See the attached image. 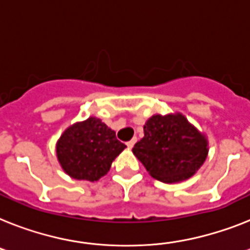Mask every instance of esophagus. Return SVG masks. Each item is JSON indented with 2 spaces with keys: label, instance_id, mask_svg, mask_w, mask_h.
Here are the masks:
<instances>
[{
  "label": "esophagus",
  "instance_id": "34e87169",
  "mask_svg": "<svg viewBox=\"0 0 250 250\" xmlns=\"http://www.w3.org/2000/svg\"><path fill=\"white\" fill-rule=\"evenodd\" d=\"M135 142H137V138H134V139L129 140V142H127V143H126L127 148H130V149H131V148L134 147V144H135Z\"/></svg>",
  "mask_w": 250,
  "mask_h": 250
}]
</instances>
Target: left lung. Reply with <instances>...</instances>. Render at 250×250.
Returning <instances> with one entry per match:
<instances>
[{"label":"left lung","mask_w":250,"mask_h":250,"mask_svg":"<svg viewBox=\"0 0 250 250\" xmlns=\"http://www.w3.org/2000/svg\"><path fill=\"white\" fill-rule=\"evenodd\" d=\"M208 143L181 113L153 115L144 125V137L133 148L149 175L164 183L187 180L207 158Z\"/></svg>","instance_id":"1"}]
</instances>
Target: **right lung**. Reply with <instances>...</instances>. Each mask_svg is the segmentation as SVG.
<instances>
[{"label": "right lung", "mask_w": 250, "mask_h": 250, "mask_svg": "<svg viewBox=\"0 0 250 250\" xmlns=\"http://www.w3.org/2000/svg\"><path fill=\"white\" fill-rule=\"evenodd\" d=\"M126 148L113 130L97 117L76 123L63 131L56 146L60 165L76 180L97 181Z\"/></svg>", "instance_id": "1"}]
</instances>
